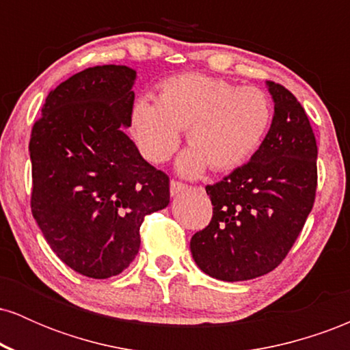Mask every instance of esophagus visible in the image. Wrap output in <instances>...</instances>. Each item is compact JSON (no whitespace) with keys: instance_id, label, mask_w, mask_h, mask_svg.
<instances>
[{"instance_id":"esophagus-1","label":"esophagus","mask_w":350,"mask_h":350,"mask_svg":"<svg viewBox=\"0 0 350 350\" xmlns=\"http://www.w3.org/2000/svg\"><path fill=\"white\" fill-rule=\"evenodd\" d=\"M186 189H187V184L180 183V180H174V179L171 180V196H178L179 192L186 191Z\"/></svg>"}]
</instances>
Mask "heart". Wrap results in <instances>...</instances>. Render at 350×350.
<instances>
[{"label":"heart","mask_w":350,"mask_h":350,"mask_svg":"<svg viewBox=\"0 0 350 350\" xmlns=\"http://www.w3.org/2000/svg\"><path fill=\"white\" fill-rule=\"evenodd\" d=\"M273 118L267 92L240 87L202 74H179L163 80L159 98L136 102L131 128L139 150L152 163H164L186 128L191 144L179 163L184 174L211 166L217 172L242 166L258 150Z\"/></svg>","instance_id":"obj_1"}]
</instances>
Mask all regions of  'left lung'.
I'll use <instances>...</instances> for the list:
<instances>
[{"label":"left lung","instance_id":"8db88e82","mask_svg":"<svg viewBox=\"0 0 350 350\" xmlns=\"http://www.w3.org/2000/svg\"><path fill=\"white\" fill-rule=\"evenodd\" d=\"M270 130L248 163L206 186L208 226L191 239L196 263L222 281L253 280L275 270L295 245L317 187V144L306 111L281 83Z\"/></svg>","mask_w":350,"mask_h":350}]
</instances>
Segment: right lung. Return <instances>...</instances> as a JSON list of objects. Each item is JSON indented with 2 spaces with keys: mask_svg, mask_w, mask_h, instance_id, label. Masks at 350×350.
I'll use <instances>...</instances> for the list:
<instances>
[{
  "mask_svg": "<svg viewBox=\"0 0 350 350\" xmlns=\"http://www.w3.org/2000/svg\"><path fill=\"white\" fill-rule=\"evenodd\" d=\"M136 72L97 66L52 88L29 139L31 211L52 252L88 278L130 267L144 217L170 204V176L124 135Z\"/></svg>",
  "mask_w": 350,
  "mask_h": 350,
  "instance_id": "right-lung-1",
  "label": "right lung"
}]
</instances>
